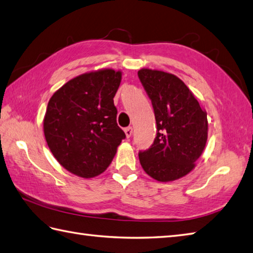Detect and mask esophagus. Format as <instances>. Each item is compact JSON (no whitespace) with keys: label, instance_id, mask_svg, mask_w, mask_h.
I'll use <instances>...</instances> for the list:
<instances>
[{"label":"esophagus","instance_id":"1","mask_svg":"<svg viewBox=\"0 0 253 253\" xmlns=\"http://www.w3.org/2000/svg\"><path fill=\"white\" fill-rule=\"evenodd\" d=\"M132 132H133V128H132V126H127V127H126V128H125V133H126V137H130V136L132 135Z\"/></svg>","mask_w":253,"mask_h":253}]
</instances>
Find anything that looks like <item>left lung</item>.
<instances>
[{"mask_svg": "<svg viewBox=\"0 0 253 253\" xmlns=\"http://www.w3.org/2000/svg\"><path fill=\"white\" fill-rule=\"evenodd\" d=\"M138 79L152 101L156 137L140 151L145 172L158 181L181 178L194 168L208 140V117L183 82L166 72L142 69Z\"/></svg>", "mask_w": 253, "mask_h": 253, "instance_id": "obj_1", "label": "left lung"}]
</instances>
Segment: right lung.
<instances>
[{
	"mask_svg": "<svg viewBox=\"0 0 253 253\" xmlns=\"http://www.w3.org/2000/svg\"><path fill=\"white\" fill-rule=\"evenodd\" d=\"M120 82L119 71L91 72L69 81L50 98L45 141L56 161L76 176L104 172L126 138L113 104Z\"/></svg>",
	"mask_w": 253,
	"mask_h": 253,
	"instance_id": "1",
	"label": "right lung"
}]
</instances>
